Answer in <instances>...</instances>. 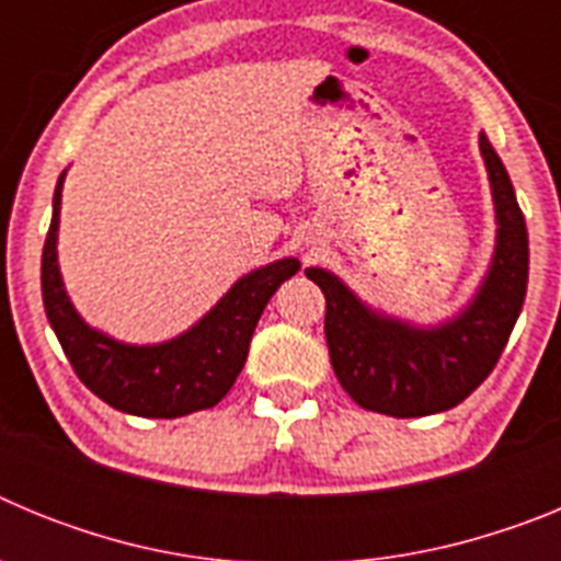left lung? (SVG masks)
<instances>
[{
    "label": "left lung",
    "mask_w": 561,
    "mask_h": 561,
    "mask_svg": "<svg viewBox=\"0 0 561 561\" xmlns=\"http://www.w3.org/2000/svg\"><path fill=\"white\" fill-rule=\"evenodd\" d=\"M480 151L497 205V252L474 304L453 323L421 331L385 320L331 272L306 270L325 295L334 374L359 408L396 419L444 413L483 385L512 336L528 286V230L508 171L485 134H480Z\"/></svg>",
    "instance_id": "obj_1"
}]
</instances>
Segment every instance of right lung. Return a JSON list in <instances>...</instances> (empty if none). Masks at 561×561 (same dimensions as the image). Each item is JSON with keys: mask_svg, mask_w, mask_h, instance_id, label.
Instances as JSON below:
<instances>
[{"mask_svg": "<svg viewBox=\"0 0 561 561\" xmlns=\"http://www.w3.org/2000/svg\"><path fill=\"white\" fill-rule=\"evenodd\" d=\"M61 185L64 173L53 196V221L42 252V295L49 325L78 379L114 410L142 419H180L219 404L244 368L270 297L297 275L300 261L284 257L241 277L199 325L165 345H123L89 329L64 291L56 257Z\"/></svg>", "mask_w": 561, "mask_h": 561, "instance_id": "right-lung-1", "label": "right lung"}]
</instances>
